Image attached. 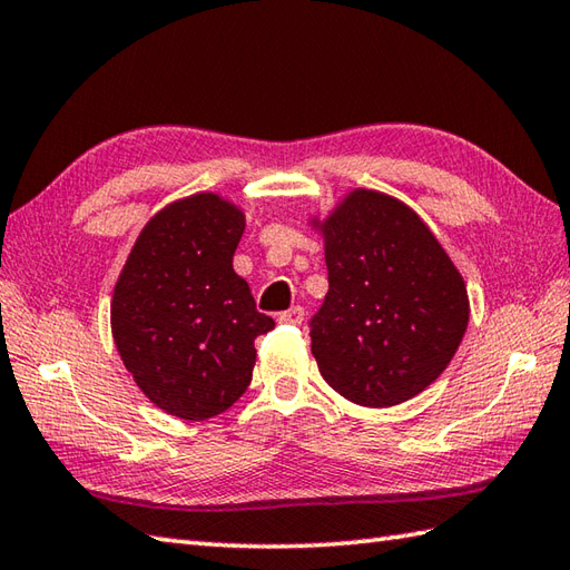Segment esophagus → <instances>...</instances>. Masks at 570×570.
I'll use <instances>...</instances> for the list:
<instances>
[{"instance_id": "obj_1", "label": "esophagus", "mask_w": 570, "mask_h": 570, "mask_svg": "<svg viewBox=\"0 0 570 570\" xmlns=\"http://www.w3.org/2000/svg\"><path fill=\"white\" fill-rule=\"evenodd\" d=\"M278 323H292V325H301L304 323V308L301 306H292L284 313H278Z\"/></svg>"}]
</instances>
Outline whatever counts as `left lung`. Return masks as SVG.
<instances>
[{
    "instance_id": "left-lung-1",
    "label": "left lung",
    "mask_w": 570,
    "mask_h": 570,
    "mask_svg": "<svg viewBox=\"0 0 570 570\" xmlns=\"http://www.w3.org/2000/svg\"><path fill=\"white\" fill-rule=\"evenodd\" d=\"M328 294L311 318L323 380L360 406L426 390L468 328V292L421 217L377 190H353L321 225Z\"/></svg>"
}]
</instances>
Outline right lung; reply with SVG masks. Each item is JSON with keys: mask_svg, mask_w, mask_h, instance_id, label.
Segmentation results:
<instances>
[{"mask_svg": "<svg viewBox=\"0 0 570 570\" xmlns=\"http://www.w3.org/2000/svg\"><path fill=\"white\" fill-rule=\"evenodd\" d=\"M242 233L235 205L198 193L151 217L117 278L115 345L171 416L205 421L233 406L252 382L254 341L274 328L233 269Z\"/></svg>", "mask_w": 570, "mask_h": 570, "instance_id": "right-lung-1", "label": "right lung"}]
</instances>
